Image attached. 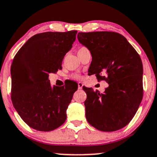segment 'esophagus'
I'll return each instance as SVG.
<instances>
[{
    "instance_id": "esophagus-1",
    "label": "esophagus",
    "mask_w": 157,
    "mask_h": 157,
    "mask_svg": "<svg viewBox=\"0 0 157 157\" xmlns=\"http://www.w3.org/2000/svg\"><path fill=\"white\" fill-rule=\"evenodd\" d=\"M82 86H83V84L82 82H79L78 83V89H80V90H81V89L82 88Z\"/></svg>"
}]
</instances>
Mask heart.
<instances>
[{"label":"heart","mask_w":157,"mask_h":157,"mask_svg":"<svg viewBox=\"0 0 157 157\" xmlns=\"http://www.w3.org/2000/svg\"><path fill=\"white\" fill-rule=\"evenodd\" d=\"M73 77H74V78H76V79H79V78H80V75H74V76H73Z\"/></svg>","instance_id":"obj_1"}]
</instances>
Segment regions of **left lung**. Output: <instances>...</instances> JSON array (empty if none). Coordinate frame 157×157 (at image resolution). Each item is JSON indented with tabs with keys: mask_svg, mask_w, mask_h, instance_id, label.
Segmentation results:
<instances>
[{
	"mask_svg": "<svg viewBox=\"0 0 157 157\" xmlns=\"http://www.w3.org/2000/svg\"><path fill=\"white\" fill-rule=\"evenodd\" d=\"M77 39L92 56L90 75L109 84L102 93L82 88L87 94L84 102L87 120L101 131L122 129L133 118L143 98L140 56L125 37L117 33H79ZM104 73L106 77L102 76Z\"/></svg>",
	"mask_w": 157,
	"mask_h": 157,
	"instance_id": "left-lung-1",
	"label": "left lung"
}]
</instances>
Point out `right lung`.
<instances>
[{
  "label": "right lung",
  "instance_id": "obj_1",
  "mask_svg": "<svg viewBox=\"0 0 157 157\" xmlns=\"http://www.w3.org/2000/svg\"><path fill=\"white\" fill-rule=\"evenodd\" d=\"M77 31L47 32L30 37L19 49L11 67V101L30 128L51 131L64 124L77 85L51 86L50 73L62 69Z\"/></svg>",
  "mask_w": 157,
  "mask_h": 157
}]
</instances>
